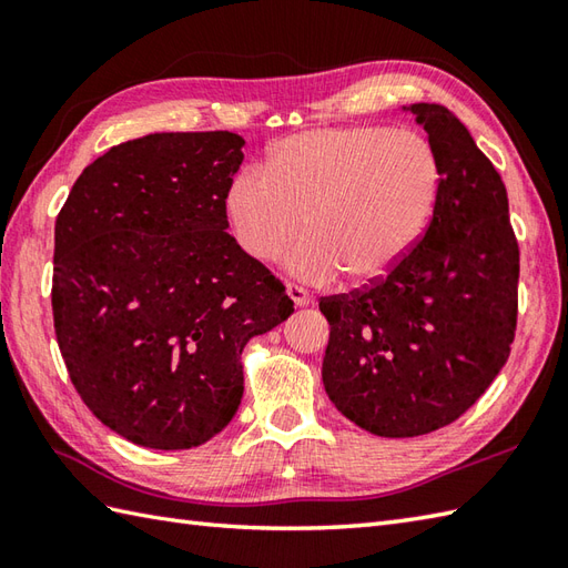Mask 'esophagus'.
<instances>
[{
    "label": "esophagus",
    "instance_id": "obj_1",
    "mask_svg": "<svg viewBox=\"0 0 568 568\" xmlns=\"http://www.w3.org/2000/svg\"><path fill=\"white\" fill-rule=\"evenodd\" d=\"M285 293H287V297L293 300L295 307H307L312 303V297H310V293L305 291V287H300L295 283H287L285 285Z\"/></svg>",
    "mask_w": 568,
    "mask_h": 568
}]
</instances>
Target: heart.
<instances>
[{
  "label": "heart",
  "mask_w": 568,
  "mask_h": 568,
  "mask_svg": "<svg viewBox=\"0 0 568 568\" xmlns=\"http://www.w3.org/2000/svg\"><path fill=\"white\" fill-rule=\"evenodd\" d=\"M439 163L425 136L385 126H332L287 136L263 168L239 173L224 216L241 251L268 263L310 234L287 271L307 283L383 281L425 234Z\"/></svg>",
  "instance_id": "obj_1"
}]
</instances>
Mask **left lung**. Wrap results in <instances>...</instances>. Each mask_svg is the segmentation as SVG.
I'll use <instances>...</instances> for the list:
<instances>
[{"label": "left lung", "mask_w": 568, "mask_h": 568, "mask_svg": "<svg viewBox=\"0 0 568 568\" xmlns=\"http://www.w3.org/2000/svg\"><path fill=\"white\" fill-rule=\"evenodd\" d=\"M403 110L439 163L432 222L383 281L320 300L324 390L354 425L395 439L452 425L486 393L510 356L520 277L496 168L446 106Z\"/></svg>", "instance_id": "left-lung-1"}]
</instances>
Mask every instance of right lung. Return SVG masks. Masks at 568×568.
<instances>
[{
    "mask_svg": "<svg viewBox=\"0 0 568 568\" xmlns=\"http://www.w3.org/2000/svg\"><path fill=\"white\" fill-rule=\"evenodd\" d=\"M232 131H168L84 168L55 220L53 322L82 403L149 449H192L241 405V352L293 315L226 234Z\"/></svg>",
    "mask_w": 568,
    "mask_h": 568,
    "instance_id": "add662e5",
    "label": "right lung"
}]
</instances>
